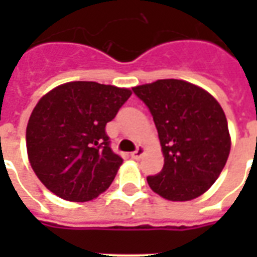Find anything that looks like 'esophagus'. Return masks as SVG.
<instances>
[{
	"label": "esophagus",
	"instance_id": "1",
	"mask_svg": "<svg viewBox=\"0 0 257 257\" xmlns=\"http://www.w3.org/2000/svg\"><path fill=\"white\" fill-rule=\"evenodd\" d=\"M143 154H145V149H143V147L140 146V147H138V149H136V150H135L134 153L131 154V157H132L134 160H140Z\"/></svg>",
	"mask_w": 257,
	"mask_h": 257
}]
</instances>
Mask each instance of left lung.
Returning a JSON list of instances; mask_svg holds the SVG:
<instances>
[{
	"instance_id": "obj_1",
	"label": "left lung",
	"mask_w": 257,
	"mask_h": 257,
	"mask_svg": "<svg viewBox=\"0 0 257 257\" xmlns=\"http://www.w3.org/2000/svg\"><path fill=\"white\" fill-rule=\"evenodd\" d=\"M149 107L162 147L164 168L147 183L169 201H190L215 183L226 165L231 139L213 96L183 79H158L132 88Z\"/></svg>"
}]
</instances>
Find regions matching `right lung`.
Instances as JSON below:
<instances>
[{"mask_svg":"<svg viewBox=\"0 0 257 257\" xmlns=\"http://www.w3.org/2000/svg\"><path fill=\"white\" fill-rule=\"evenodd\" d=\"M131 95L126 88L74 81L42 96L26 145L33 171L49 191L85 202L108 189L122 158L111 150L106 125Z\"/></svg>","mask_w":257,"mask_h":257,"instance_id":"add662e5","label":"right lung"}]
</instances>
